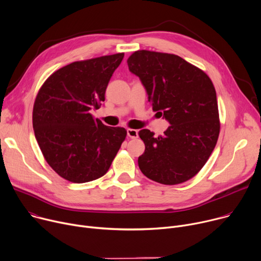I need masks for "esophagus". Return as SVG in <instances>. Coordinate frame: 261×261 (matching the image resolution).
I'll return each mask as SVG.
<instances>
[{"label":"esophagus","instance_id":"obj_1","mask_svg":"<svg viewBox=\"0 0 261 261\" xmlns=\"http://www.w3.org/2000/svg\"><path fill=\"white\" fill-rule=\"evenodd\" d=\"M127 135L131 138H137L138 137V131L135 129H127Z\"/></svg>","mask_w":261,"mask_h":261}]
</instances>
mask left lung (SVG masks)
I'll return each instance as SVG.
<instances>
[{"label": "left lung", "mask_w": 261, "mask_h": 261, "mask_svg": "<svg viewBox=\"0 0 261 261\" xmlns=\"http://www.w3.org/2000/svg\"><path fill=\"white\" fill-rule=\"evenodd\" d=\"M148 93L153 111L170 123L161 136L138 132L145 153L138 167L146 177L165 185L196 176L215 149L220 134L217 92L199 67L168 53L141 50L127 60Z\"/></svg>", "instance_id": "1"}]
</instances>
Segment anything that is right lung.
I'll return each instance as SVG.
<instances>
[{
	"label": "right lung",
	"mask_w": 261,
	"mask_h": 261,
	"mask_svg": "<svg viewBox=\"0 0 261 261\" xmlns=\"http://www.w3.org/2000/svg\"><path fill=\"white\" fill-rule=\"evenodd\" d=\"M124 53L67 64L40 87L33 129L42 155L62 178L84 183L104 176L127 131L105 126L90 111L105 101L109 80Z\"/></svg>",
	"instance_id": "right-lung-1"
}]
</instances>
